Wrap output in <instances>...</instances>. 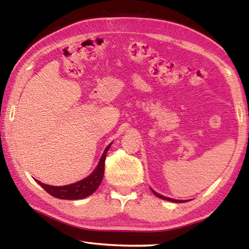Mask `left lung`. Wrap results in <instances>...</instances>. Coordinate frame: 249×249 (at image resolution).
Segmentation results:
<instances>
[{
  "mask_svg": "<svg viewBox=\"0 0 249 249\" xmlns=\"http://www.w3.org/2000/svg\"><path fill=\"white\" fill-rule=\"evenodd\" d=\"M150 190L153 191L154 195H155L156 196H157V197H159V199H162V200H166V201H170V202H175V203H182V202H187L185 200H176V199H171V197L161 196V195H159V193H157L156 191H154L151 188H150Z\"/></svg>",
  "mask_w": 249,
  "mask_h": 249,
  "instance_id": "8db88e82",
  "label": "left lung"
}]
</instances>
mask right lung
<instances>
[{"label":"right lung","instance_id":"obj_1","mask_svg":"<svg viewBox=\"0 0 249 249\" xmlns=\"http://www.w3.org/2000/svg\"><path fill=\"white\" fill-rule=\"evenodd\" d=\"M112 142L109 144L107 148H105L104 153L101 157L100 161L96 166L95 169L91 172V174L86 177V178L78 181V182L71 183L68 185H49L40 182V181L36 180V182L38 183L40 187H43L45 191H47L50 196H53L57 199L61 200H80L84 199V197L91 196L96 189L99 188V185L102 182L103 176H104V161L105 157H107V150L111 147Z\"/></svg>","mask_w":249,"mask_h":249}]
</instances>
